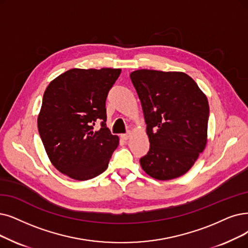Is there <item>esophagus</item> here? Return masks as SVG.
<instances>
[{
	"label": "esophagus",
	"instance_id": "1",
	"mask_svg": "<svg viewBox=\"0 0 248 248\" xmlns=\"http://www.w3.org/2000/svg\"><path fill=\"white\" fill-rule=\"evenodd\" d=\"M130 136H131V132L128 131L127 133L122 134V135H121V138H122V140H129Z\"/></svg>",
	"mask_w": 248,
	"mask_h": 248
}]
</instances>
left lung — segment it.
Instances as JSON below:
<instances>
[{"label": "left lung", "instance_id": "8db88e82", "mask_svg": "<svg viewBox=\"0 0 248 248\" xmlns=\"http://www.w3.org/2000/svg\"><path fill=\"white\" fill-rule=\"evenodd\" d=\"M141 102L150 151L143 171L157 180L184 175L203 152L210 108L205 94L183 72L141 69L130 74Z\"/></svg>", "mask_w": 248, "mask_h": 248}]
</instances>
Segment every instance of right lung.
<instances>
[{
	"instance_id": "right-lung-1",
	"label": "right lung",
	"mask_w": 248,
	"mask_h": 248,
	"mask_svg": "<svg viewBox=\"0 0 248 248\" xmlns=\"http://www.w3.org/2000/svg\"><path fill=\"white\" fill-rule=\"evenodd\" d=\"M121 69H70L44 93L37 128L49 161L58 171L83 181L108 168L119 137L107 127L106 100ZM96 121L101 129L93 131Z\"/></svg>"
}]
</instances>
